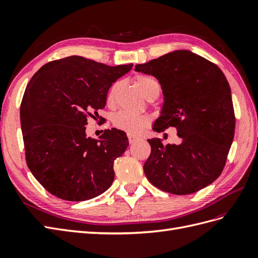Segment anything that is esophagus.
Masks as SVG:
<instances>
[{
	"label": "esophagus",
	"instance_id": "1",
	"mask_svg": "<svg viewBox=\"0 0 258 258\" xmlns=\"http://www.w3.org/2000/svg\"><path fill=\"white\" fill-rule=\"evenodd\" d=\"M128 140H129V143H130V144H132V143H135L136 141H138V140H140V138L135 137V136H130V135H128Z\"/></svg>",
	"mask_w": 258,
	"mask_h": 258
}]
</instances>
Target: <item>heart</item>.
<instances>
[{
    "mask_svg": "<svg viewBox=\"0 0 258 258\" xmlns=\"http://www.w3.org/2000/svg\"><path fill=\"white\" fill-rule=\"evenodd\" d=\"M135 83L146 99L154 100L158 97L160 92V84L155 77L146 74H140L135 77ZM119 88L120 83L116 82L108 89L106 93V104L108 106L115 105ZM113 123L116 128L127 132L128 135H139L148 126L150 119L144 115H131L121 111L114 115Z\"/></svg>",
    "mask_w": 258,
    "mask_h": 258,
    "instance_id": "b5f03b06",
    "label": "heart"
}]
</instances>
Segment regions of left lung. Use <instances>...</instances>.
Wrapping results in <instances>:
<instances>
[{
  "label": "left lung",
  "mask_w": 258,
  "mask_h": 258,
  "mask_svg": "<svg viewBox=\"0 0 258 258\" xmlns=\"http://www.w3.org/2000/svg\"><path fill=\"white\" fill-rule=\"evenodd\" d=\"M136 71L153 75L161 85L165 103L154 130H177L181 144L147 140L151 155L144 173L157 188L188 195L221 175L235 135L231 91L222 70L189 50H175L137 64Z\"/></svg>",
  "instance_id": "1"
}]
</instances>
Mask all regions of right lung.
Wrapping results in <instances>:
<instances>
[{
	"label": "right lung",
	"mask_w": 258,
	"mask_h": 258,
	"mask_svg": "<svg viewBox=\"0 0 258 258\" xmlns=\"http://www.w3.org/2000/svg\"><path fill=\"white\" fill-rule=\"evenodd\" d=\"M132 64L108 67L81 56L44 64L31 79L20 106L26 161L53 196L92 199L114 181V161L129 145L123 131L104 130L87 138L85 124L106 104L112 84Z\"/></svg>",
	"instance_id": "1"
}]
</instances>
